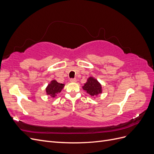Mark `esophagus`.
Masks as SVG:
<instances>
[{
	"mask_svg": "<svg viewBox=\"0 0 154 154\" xmlns=\"http://www.w3.org/2000/svg\"><path fill=\"white\" fill-rule=\"evenodd\" d=\"M70 82H76V78H71V79H70Z\"/></svg>",
	"mask_w": 154,
	"mask_h": 154,
	"instance_id": "34e87169",
	"label": "esophagus"
}]
</instances>
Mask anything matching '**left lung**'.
Segmentation results:
<instances>
[{
	"label": "left lung",
	"mask_w": 154,
	"mask_h": 154,
	"mask_svg": "<svg viewBox=\"0 0 154 154\" xmlns=\"http://www.w3.org/2000/svg\"><path fill=\"white\" fill-rule=\"evenodd\" d=\"M83 89L87 91L88 94L94 96L101 93V85L96 79L90 77L83 87Z\"/></svg>",
	"instance_id": "8db88e82"
}]
</instances>
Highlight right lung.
I'll use <instances>...</instances> for the list:
<instances>
[{"mask_svg":"<svg viewBox=\"0 0 154 154\" xmlns=\"http://www.w3.org/2000/svg\"><path fill=\"white\" fill-rule=\"evenodd\" d=\"M63 87L64 84L59 83L56 80H53L46 88V92L51 97H54L59 92H61Z\"/></svg>","mask_w":154,"mask_h":154,"instance_id":"add662e5","label":"right lung"}]
</instances>
